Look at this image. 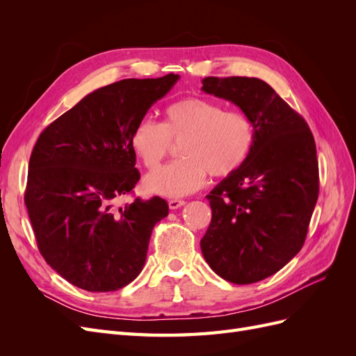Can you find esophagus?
<instances>
[{
  "mask_svg": "<svg viewBox=\"0 0 356 356\" xmlns=\"http://www.w3.org/2000/svg\"><path fill=\"white\" fill-rule=\"evenodd\" d=\"M168 203H169V208H170V209H178V208L184 207V204H186L184 200H178V199H172V200H169Z\"/></svg>",
  "mask_w": 356,
  "mask_h": 356,
  "instance_id": "obj_1",
  "label": "esophagus"
}]
</instances>
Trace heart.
<instances>
[{"label": "heart", "mask_w": 356, "mask_h": 356, "mask_svg": "<svg viewBox=\"0 0 356 356\" xmlns=\"http://www.w3.org/2000/svg\"><path fill=\"white\" fill-rule=\"evenodd\" d=\"M172 141L181 143V159L145 178L154 195L182 197L202 188L208 174L233 175L251 154L255 131L241 111H225L218 102L186 98L170 104L165 120H139L131 134V148L143 165L156 170L170 153Z\"/></svg>", "instance_id": "obj_1"}]
</instances>
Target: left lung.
Masks as SVG:
<instances>
[{
    "label": "left lung",
    "mask_w": 356,
    "mask_h": 356,
    "mask_svg": "<svg viewBox=\"0 0 356 356\" xmlns=\"http://www.w3.org/2000/svg\"><path fill=\"white\" fill-rule=\"evenodd\" d=\"M202 90L239 106L255 141L243 166L207 199L212 209L200 241L212 270L238 285L275 275L298 254L319 193L315 139L305 118L254 77H207Z\"/></svg>",
    "instance_id": "left-lung-1"
}]
</instances>
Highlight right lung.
Instances as JSON below:
<instances>
[{
    "label": "right lung",
    "instance_id": "right-lung-1",
    "mask_svg": "<svg viewBox=\"0 0 356 356\" xmlns=\"http://www.w3.org/2000/svg\"><path fill=\"white\" fill-rule=\"evenodd\" d=\"M178 80L168 74L104 86L41 132L25 204L41 255L70 284L108 293L141 273L153 227L169 207L161 197L117 202L139 179L134 126Z\"/></svg>",
    "mask_w": 356,
    "mask_h": 356
}]
</instances>
